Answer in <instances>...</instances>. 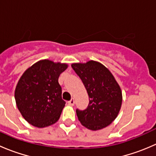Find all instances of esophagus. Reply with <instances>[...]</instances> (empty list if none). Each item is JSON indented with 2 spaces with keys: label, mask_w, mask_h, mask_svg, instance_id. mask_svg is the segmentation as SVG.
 I'll use <instances>...</instances> for the list:
<instances>
[{
  "label": "esophagus",
  "mask_w": 156,
  "mask_h": 156,
  "mask_svg": "<svg viewBox=\"0 0 156 156\" xmlns=\"http://www.w3.org/2000/svg\"><path fill=\"white\" fill-rule=\"evenodd\" d=\"M68 103H69V105H71V106H73V105L75 104V100H74L73 98L71 99V100H69V101H68Z\"/></svg>",
  "instance_id": "esophagus-1"
}]
</instances>
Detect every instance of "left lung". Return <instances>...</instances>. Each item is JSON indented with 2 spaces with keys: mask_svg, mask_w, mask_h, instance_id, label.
I'll return each mask as SVG.
<instances>
[{
  "mask_svg": "<svg viewBox=\"0 0 156 156\" xmlns=\"http://www.w3.org/2000/svg\"><path fill=\"white\" fill-rule=\"evenodd\" d=\"M72 68L79 76L89 97L84 110L76 109L78 120L87 128L97 130L109 125L120 111L121 88L107 68L100 62L74 63Z\"/></svg>",
  "mask_w": 156,
  "mask_h": 156,
  "instance_id": "obj_1",
  "label": "left lung"
}]
</instances>
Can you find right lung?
<instances>
[{
  "label": "right lung",
  "instance_id": "obj_1",
  "mask_svg": "<svg viewBox=\"0 0 156 156\" xmlns=\"http://www.w3.org/2000/svg\"><path fill=\"white\" fill-rule=\"evenodd\" d=\"M67 67L44 59L31 66L20 78L15 90L16 103L23 118L33 126L48 127L60 117L66 102L58 78Z\"/></svg>",
  "mask_w": 156,
  "mask_h": 156
}]
</instances>
